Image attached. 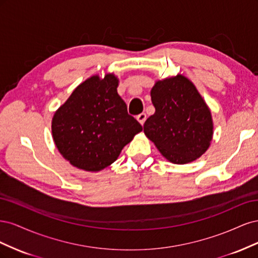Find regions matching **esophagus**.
Here are the masks:
<instances>
[{"instance_id": "obj_1", "label": "esophagus", "mask_w": 258, "mask_h": 258, "mask_svg": "<svg viewBox=\"0 0 258 258\" xmlns=\"http://www.w3.org/2000/svg\"><path fill=\"white\" fill-rule=\"evenodd\" d=\"M137 119H138V121L143 126V123H144L145 120H146V114H145V113H141L140 115H138V116H137Z\"/></svg>"}]
</instances>
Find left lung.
<instances>
[{
	"instance_id": "1",
	"label": "left lung",
	"mask_w": 258,
	"mask_h": 258,
	"mask_svg": "<svg viewBox=\"0 0 258 258\" xmlns=\"http://www.w3.org/2000/svg\"><path fill=\"white\" fill-rule=\"evenodd\" d=\"M151 97L155 114L143 129L163 157L184 165L205 154L213 138V119L192 82L182 74L167 77L155 83Z\"/></svg>"
}]
</instances>
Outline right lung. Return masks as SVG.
<instances>
[{
  "instance_id": "add662e5",
  "label": "right lung",
  "mask_w": 258,
  "mask_h": 258,
  "mask_svg": "<svg viewBox=\"0 0 258 258\" xmlns=\"http://www.w3.org/2000/svg\"><path fill=\"white\" fill-rule=\"evenodd\" d=\"M118 83L113 73L103 79L92 75L54 112L53 142L72 166L88 172L103 170L142 131L117 92Z\"/></svg>"
}]
</instances>
